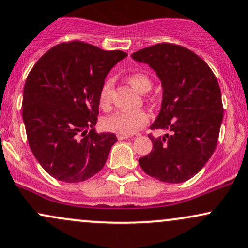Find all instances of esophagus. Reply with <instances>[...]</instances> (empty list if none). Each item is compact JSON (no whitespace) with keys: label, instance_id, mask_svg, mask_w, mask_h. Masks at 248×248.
Wrapping results in <instances>:
<instances>
[{"label":"esophagus","instance_id":"1","mask_svg":"<svg viewBox=\"0 0 248 248\" xmlns=\"http://www.w3.org/2000/svg\"><path fill=\"white\" fill-rule=\"evenodd\" d=\"M128 137H129V135H124V134H118V140H126V139H128Z\"/></svg>","mask_w":248,"mask_h":248}]
</instances>
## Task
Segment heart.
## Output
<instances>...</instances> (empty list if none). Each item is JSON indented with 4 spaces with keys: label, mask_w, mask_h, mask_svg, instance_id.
Here are the masks:
<instances>
[{
    "label": "heart",
    "mask_w": 248,
    "mask_h": 248,
    "mask_svg": "<svg viewBox=\"0 0 248 248\" xmlns=\"http://www.w3.org/2000/svg\"><path fill=\"white\" fill-rule=\"evenodd\" d=\"M126 80L128 84L140 93H147L153 88L151 77L148 74L140 73V71L127 75ZM113 93H114V86H113L112 80L107 79L103 83L99 91V104L104 109H108L111 107ZM148 121L149 115L144 111L118 112L107 116L104 120V127L109 132L130 135L145 126Z\"/></svg>",
    "instance_id": "heart-1"
}]
</instances>
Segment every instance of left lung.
<instances>
[{
	"label": "left lung",
	"instance_id": "1",
	"mask_svg": "<svg viewBox=\"0 0 248 248\" xmlns=\"http://www.w3.org/2000/svg\"><path fill=\"white\" fill-rule=\"evenodd\" d=\"M132 58L148 63L159 77L162 108L150 128L170 132L149 135L153 150L140 158V165L163 183L189 180L213 156L218 141L223 104L216 76L204 60L175 44H156Z\"/></svg>",
	"mask_w": 248,
	"mask_h": 248
}]
</instances>
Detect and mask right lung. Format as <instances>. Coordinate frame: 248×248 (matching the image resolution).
<instances>
[{
    "mask_svg": "<svg viewBox=\"0 0 248 248\" xmlns=\"http://www.w3.org/2000/svg\"><path fill=\"white\" fill-rule=\"evenodd\" d=\"M127 55L73 40L50 48L30 71L23 121L35 159L53 178L80 183L104 168L118 140L94 130L99 91L109 70Z\"/></svg>",
    "mask_w": 248,
    "mask_h": 248,
    "instance_id": "obj_1",
    "label": "right lung"
}]
</instances>
